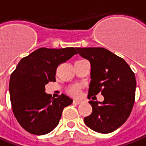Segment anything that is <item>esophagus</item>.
I'll return each instance as SVG.
<instances>
[{
	"label": "esophagus",
	"mask_w": 146,
	"mask_h": 146,
	"mask_svg": "<svg viewBox=\"0 0 146 146\" xmlns=\"http://www.w3.org/2000/svg\"><path fill=\"white\" fill-rule=\"evenodd\" d=\"M81 102H82V101H81V100H77V99H75V100L73 101V103H74V104H77V105L81 104Z\"/></svg>",
	"instance_id": "esophagus-1"
}]
</instances>
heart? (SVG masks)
<instances>
[{
    "instance_id": "heart-1",
    "label": "heart",
    "mask_w": 146,
    "mask_h": 146,
    "mask_svg": "<svg viewBox=\"0 0 146 146\" xmlns=\"http://www.w3.org/2000/svg\"><path fill=\"white\" fill-rule=\"evenodd\" d=\"M69 93L74 95V96H77L80 93V89L77 86H73L69 89Z\"/></svg>"
}]
</instances>
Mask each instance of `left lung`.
Masks as SVG:
<instances>
[{"label": "left lung", "mask_w": 146, "mask_h": 146, "mask_svg": "<svg viewBox=\"0 0 146 146\" xmlns=\"http://www.w3.org/2000/svg\"><path fill=\"white\" fill-rule=\"evenodd\" d=\"M91 65L89 98L102 93V102L90 101L92 113L84 119L94 131L110 133L122 125L134 104L135 74L121 57L104 48H77Z\"/></svg>", "instance_id": "left-lung-1"}]
</instances>
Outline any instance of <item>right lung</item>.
Segmentation results:
<instances>
[{"mask_svg": "<svg viewBox=\"0 0 146 146\" xmlns=\"http://www.w3.org/2000/svg\"><path fill=\"white\" fill-rule=\"evenodd\" d=\"M73 47L40 48L20 60L11 74L9 94L13 112L26 131L44 135L58 125L64 108L73 99L65 94L52 98L45 85L56 81L57 66L77 54Z\"/></svg>", "mask_w": 146, "mask_h": 146, "instance_id": "add662e5", "label": "right lung"}]
</instances>
